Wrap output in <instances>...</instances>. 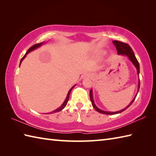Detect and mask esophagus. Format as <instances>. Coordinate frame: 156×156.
<instances>
[{
    "mask_svg": "<svg viewBox=\"0 0 156 156\" xmlns=\"http://www.w3.org/2000/svg\"><path fill=\"white\" fill-rule=\"evenodd\" d=\"M90 76H91V75L90 74H86L85 75H84L83 76V78H90Z\"/></svg>",
    "mask_w": 156,
    "mask_h": 156,
    "instance_id": "esophagus-1",
    "label": "esophagus"
}]
</instances>
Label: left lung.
I'll use <instances>...</instances> for the list:
<instances>
[{
    "instance_id": "obj_1",
    "label": "left lung",
    "mask_w": 156,
    "mask_h": 156,
    "mask_svg": "<svg viewBox=\"0 0 156 156\" xmlns=\"http://www.w3.org/2000/svg\"><path fill=\"white\" fill-rule=\"evenodd\" d=\"M112 43H113V44L115 45L116 49H117V50L118 54H121L122 55H127L128 58L130 59L132 63H133V65L135 66V67L136 68L137 70V74L138 75L140 74V64H139L137 58H135V55L134 54V52L133 51V49H131L130 46H129L127 44H125V43H122V42L119 41H116L115 40V41H112ZM139 79H140V78H139ZM140 81L139 80L137 92H139V90H140ZM137 94H136V95L135 96V97L133 98V100H132V101L130 102V104H129L127 107H125V108L122 109V110L119 111L109 112V111H105L101 110V109H99L97 107V106H96V105L94 104V100H93V96H92V90L91 89V90H90V101H91V102H92V107H93L95 110L98 111V112H101V113L106 114V115H115V114L121 113V112H122V111H124L125 109H127V108H129L131 105V104L133 103V101H135V98H136V97H137Z\"/></svg>"
}]
</instances>
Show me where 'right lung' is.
Here are the masks:
<instances>
[{
	"label": "right lung",
	"instance_id": "add662e5",
	"mask_svg": "<svg viewBox=\"0 0 156 156\" xmlns=\"http://www.w3.org/2000/svg\"><path fill=\"white\" fill-rule=\"evenodd\" d=\"M43 44V42H41V43H40V44H35V45H34L33 46H31V47L29 48L28 50H27V51L26 52V54H25V55L23 56V57L22 58V59H21V62H20V65H21V63L22 62V61H23V59H24L25 57H26V55H27L28 53H29L30 51H33V50H34V49H37V48H39V47H40V46L41 45ZM75 87V85L74 86V87H72L71 88H70V90H69V92H68V95H67V97H66V100L64 101V102H63V104L60 106V107H59V108H58L57 109H55V111H52V112H48V114H49V113H54V112H59V111H62L63 108H64L66 106V105H67V103H68V100H69V94H70V92H71V90H72V88H74Z\"/></svg>",
	"mask_w": 156,
	"mask_h": 156
}]
</instances>
